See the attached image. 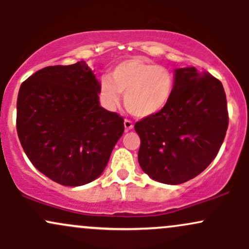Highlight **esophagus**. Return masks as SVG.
Returning <instances> with one entry per match:
<instances>
[{"mask_svg":"<svg viewBox=\"0 0 249 249\" xmlns=\"http://www.w3.org/2000/svg\"><path fill=\"white\" fill-rule=\"evenodd\" d=\"M124 126H125V130L128 131V130H132L133 128V123L130 121V119H125L124 121Z\"/></svg>","mask_w":249,"mask_h":249,"instance_id":"obj_1","label":"esophagus"}]
</instances>
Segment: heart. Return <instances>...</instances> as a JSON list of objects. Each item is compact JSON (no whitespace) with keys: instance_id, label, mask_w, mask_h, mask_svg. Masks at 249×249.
<instances>
[{"instance_id":"heart-1","label":"heart","mask_w":249,"mask_h":249,"mask_svg":"<svg viewBox=\"0 0 249 249\" xmlns=\"http://www.w3.org/2000/svg\"><path fill=\"white\" fill-rule=\"evenodd\" d=\"M174 77L167 68L142 58H130L117 64L99 82V97L107 108H116L125 93L128 112L148 117L162 110L171 99Z\"/></svg>"}]
</instances>
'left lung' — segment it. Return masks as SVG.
I'll use <instances>...</instances> for the list:
<instances>
[{"mask_svg": "<svg viewBox=\"0 0 249 249\" xmlns=\"http://www.w3.org/2000/svg\"><path fill=\"white\" fill-rule=\"evenodd\" d=\"M227 127L221 82L194 67L174 70L173 93L166 107L134 125L141 138L139 165L162 184L188 181L214 160Z\"/></svg>", "mask_w": 249, "mask_h": 249, "instance_id": "8db88e82", "label": "left lung"}]
</instances>
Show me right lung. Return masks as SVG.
<instances>
[{"label":"right lung","instance_id":"right-lung-1","mask_svg":"<svg viewBox=\"0 0 249 249\" xmlns=\"http://www.w3.org/2000/svg\"><path fill=\"white\" fill-rule=\"evenodd\" d=\"M99 83L84 61L38 70L22 83L16 127L39 172L63 186L98 178L124 132V118L99 105Z\"/></svg>","mask_w":249,"mask_h":249}]
</instances>
